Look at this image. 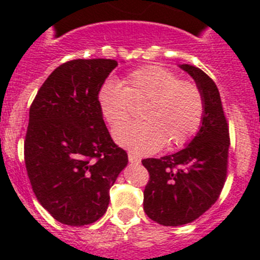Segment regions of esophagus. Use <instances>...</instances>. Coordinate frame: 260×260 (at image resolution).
I'll list each match as a JSON object with an SVG mask.
<instances>
[{
  "mask_svg": "<svg viewBox=\"0 0 260 260\" xmlns=\"http://www.w3.org/2000/svg\"><path fill=\"white\" fill-rule=\"evenodd\" d=\"M128 159H129L131 163H140V162H141V159H140V156L135 155V154H133V153L128 154Z\"/></svg>",
  "mask_w": 260,
  "mask_h": 260,
  "instance_id": "obj_1",
  "label": "esophagus"
}]
</instances>
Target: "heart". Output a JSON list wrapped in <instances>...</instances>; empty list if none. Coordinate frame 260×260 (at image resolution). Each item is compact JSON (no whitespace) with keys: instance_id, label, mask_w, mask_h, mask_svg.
<instances>
[{"instance_id":"heart-1","label":"heart","mask_w":260,"mask_h":260,"mask_svg":"<svg viewBox=\"0 0 260 260\" xmlns=\"http://www.w3.org/2000/svg\"><path fill=\"white\" fill-rule=\"evenodd\" d=\"M145 103V122L121 127L132 115V104ZM102 118L115 129L114 139L139 154L158 151L167 142L182 146L193 137L203 118V98L193 81L179 80L160 64H146L131 71L123 85L107 79L97 92Z\"/></svg>"}]
</instances>
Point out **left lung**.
<instances>
[{
	"label": "left lung",
	"mask_w": 260,
	"mask_h": 260,
	"mask_svg": "<svg viewBox=\"0 0 260 260\" xmlns=\"http://www.w3.org/2000/svg\"><path fill=\"white\" fill-rule=\"evenodd\" d=\"M203 98L200 129L184 149L142 160L150 180L144 190V210L160 225L194 221L216 202L226 176L229 131L216 84L198 67L180 64Z\"/></svg>",
	"instance_id": "8db88e82"
}]
</instances>
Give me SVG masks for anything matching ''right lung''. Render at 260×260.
I'll return each mask as SVG.
<instances>
[{"label":"right lung","instance_id":"obj_1","mask_svg":"<svg viewBox=\"0 0 260 260\" xmlns=\"http://www.w3.org/2000/svg\"><path fill=\"white\" fill-rule=\"evenodd\" d=\"M114 59H75L51 72L29 109L24 160L32 189L59 223L86 225L104 216L110 188L128 165L113 141L97 92Z\"/></svg>","mask_w":260,"mask_h":260}]
</instances>
